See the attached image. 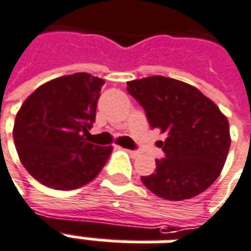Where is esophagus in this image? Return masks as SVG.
<instances>
[{
	"label": "esophagus",
	"instance_id": "1",
	"mask_svg": "<svg viewBox=\"0 0 251 251\" xmlns=\"http://www.w3.org/2000/svg\"><path fill=\"white\" fill-rule=\"evenodd\" d=\"M126 152H127V153H129V155H130V156H133V157H134V156H137V155H138V152H137V151L126 150Z\"/></svg>",
	"mask_w": 251,
	"mask_h": 251
}]
</instances>
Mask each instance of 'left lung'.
I'll use <instances>...</instances> for the list:
<instances>
[{
  "instance_id": "obj_1",
  "label": "left lung",
  "mask_w": 251,
  "mask_h": 251,
  "mask_svg": "<svg viewBox=\"0 0 251 251\" xmlns=\"http://www.w3.org/2000/svg\"><path fill=\"white\" fill-rule=\"evenodd\" d=\"M152 129L167 134L157 145L164 159L141 176L147 189L168 201L189 200L206 190L223 170L231 144L229 125L219 107L196 87L164 76L127 83Z\"/></svg>"
}]
</instances>
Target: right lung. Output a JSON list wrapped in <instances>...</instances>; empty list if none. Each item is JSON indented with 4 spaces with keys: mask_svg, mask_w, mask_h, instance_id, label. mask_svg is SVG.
Listing matches in <instances>:
<instances>
[{
    "mask_svg": "<svg viewBox=\"0 0 251 251\" xmlns=\"http://www.w3.org/2000/svg\"><path fill=\"white\" fill-rule=\"evenodd\" d=\"M104 80L75 73L40 85L16 115L13 140L23 166L42 185L73 190L95 179L113 147L89 143Z\"/></svg>",
    "mask_w": 251,
    "mask_h": 251,
    "instance_id": "add662e5",
    "label": "right lung"
}]
</instances>
